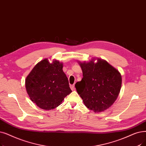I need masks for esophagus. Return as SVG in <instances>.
Listing matches in <instances>:
<instances>
[{"mask_svg":"<svg viewBox=\"0 0 146 146\" xmlns=\"http://www.w3.org/2000/svg\"><path fill=\"white\" fill-rule=\"evenodd\" d=\"M70 88H71V90H72V91H74V90H75V88H74V85H71L70 86Z\"/></svg>","mask_w":146,"mask_h":146,"instance_id":"esophagus-1","label":"esophagus"}]
</instances>
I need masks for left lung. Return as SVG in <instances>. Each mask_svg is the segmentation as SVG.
Segmentation results:
<instances>
[{
	"label": "left lung",
	"mask_w": 146,
	"mask_h": 146,
	"mask_svg": "<svg viewBox=\"0 0 146 146\" xmlns=\"http://www.w3.org/2000/svg\"><path fill=\"white\" fill-rule=\"evenodd\" d=\"M83 78L75 88L87 108L99 113L107 109L117 99L122 85V77L107 61L97 59L79 63Z\"/></svg>",
	"instance_id": "1"
}]
</instances>
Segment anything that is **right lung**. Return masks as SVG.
Here are the masks:
<instances>
[{
	"label": "right lung",
	"mask_w": 146,
	"mask_h": 146,
	"mask_svg": "<svg viewBox=\"0 0 146 146\" xmlns=\"http://www.w3.org/2000/svg\"><path fill=\"white\" fill-rule=\"evenodd\" d=\"M27 94L34 103L44 110H52L72 92L62 63L50 64L45 59L35 66L26 79Z\"/></svg>",
	"instance_id": "obj_1"
}]
</instances>
